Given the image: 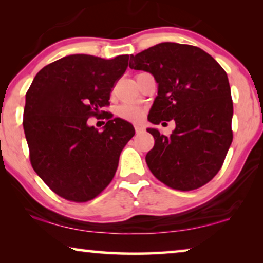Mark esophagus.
I'll use <instances>...</instances> for the list:
<instances>
[{
    "mask_svg": "<svg viewBox=\"0 0 263 263\" xmlns=\"http://www.w3.org/2000/svg\"><path fill=\"white\" fill-rule=\"evenodd\" d=\"M134 128H135L136 134H140V133H142L143 130H145V129H143L142 125H139V124H135V125H134Z\"/></svg>",
    "mask_w": 263,
    "mask_h": 263,
    "instance_id": "34e87169",
    "label": "esophagus"
}]
</instances>
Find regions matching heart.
Wrapping results in <instances>:
<instances>
[{
    "instance_id": "obj_1",
    "label": "heart",
    "mask_w": 263,
    "mask_h": 263,
    "mask_svg": "<svg viewBox=\"0 0 263 263\" xmlns=\"http://www.w3.org/2000/svg\"><path fill=\"white\" fill-rule=\"evenodd\" d=\"M118 116L125 121L140 122L143 117V110L134 104H124L118 109Z\"/></svg>"
}]
</instances>
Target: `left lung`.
<instances>
[{
    "instance_id": "left-lung-1",
    "label": "left lung",
    "mask_w": 263,
    "mask_h": 263,
    "mask_svg": "<svg viewBox=\"0 0 263 263\" xmlns=\"http://www.w3.org/2000/svg\"><path fill=\"white\" fill-rule=\"evenodd\" d=\"M129 67L148 71L158 82L151 123H176L167 136L147 129L154 138L146 156L151 172L182 192L207 184L221 168L233 139V104L225 70L202 49L177 43H160L130 55Z\"/></svg>"
}]
</instances>
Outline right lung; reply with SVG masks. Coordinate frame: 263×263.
Masks as SVG:
<instances>
[{"instance_id":"right-lung-1","label":"right lung","mask_w":263,"mask_h":263,"mask_svg":"<svg viewBox=\"0 0 263 263\" xmlns=\"http://www.w3.org/2000/svg\"><path fill=\"white\" fill-rule=\"evenodd\" d=\"M128 60V55L66 56L43 68L28 88L23 124L31 165L63 199L87 202L98 196L135 134L129 122L102 111L110 105V93ZM91 117L106 118L102 132L89 127Z\"/></svg>"}]
</instances>
